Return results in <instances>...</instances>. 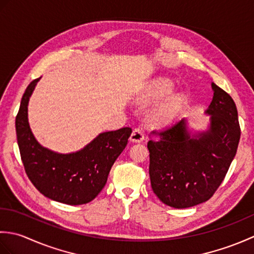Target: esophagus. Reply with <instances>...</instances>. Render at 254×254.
<instances>
[{"label":"esophagus","mask_w":254,"mask_h":254,"mask_svg":"<svg viewBox=\"0 0 254 254\" xmlns=\"http://www.w3.org/2000/svg\"><path fill=\"white\" fill-rule=\"evenodd\" d=\"M145 139V135H144V131L142 130V127H136L134 128L132 134H131V137H130V141L133 143H141Z\"/></svg>","instance_id":"34e87169"}]
</instances>
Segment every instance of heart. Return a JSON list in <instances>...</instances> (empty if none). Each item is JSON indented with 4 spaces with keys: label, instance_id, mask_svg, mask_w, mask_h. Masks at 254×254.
<instances>
[{
    "label": "heart",
    "instance_id": "1",
    "mask_svg": "<svg viewBox=\"0 0 254 254\" xmlns=\"http://www.w3.org/2000/svg\"><path fill=\"white\" fill-rule=\"evenodd\" d=\"M174 84L171 80L167 78H158L149 85L146 93L143 96V104H154L161 100L167 95H169ZM183 99L180 95H171L167 98L163 104H160L149 116V121L154 126L164 127L171 123L179 115L182 108Z\"/></svg>",
    "mask_w": 254,
    "mask_h": 254
}]
</instances>
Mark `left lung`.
Here are the masks:
<instances>
[{"label":"left lung","mask_w":254,"mask_h":254,"mask_svg":"<svg viewBox=\"0 0 254 254\" xmlns=\"http://www.w3.org/2000/svg\"><path fill=\"white\" fill-rule=\"evenodd\" d=\"M213 100L207 131L191 135L182 119L147 143L149 178L154 193L175 208H187L213 196L227 174L240 139L238 112L233 98L212 83Z\"/></svg>","instance_id":"8db88e82"}]
</instances>
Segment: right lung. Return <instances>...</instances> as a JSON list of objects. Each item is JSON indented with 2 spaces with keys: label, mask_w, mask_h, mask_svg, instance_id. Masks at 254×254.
Returning a JSON list of instances; mask_svg holds the SVG:
<instances>
[{
  "label": "right lung",
  "mask_w": 254,
  "mask_h": 254,
  "mask_svg": "<svg viewBox=\"0 0 254 254\" xmlns=\"http://www.w3.org/2000/svg\"><path fill=\"white\" fill-rule=\"evenodd\" d=\"M39 79H34L26 88L15 121L25 171L45 196L68 205L86 204L106 186L111 167L126 148L132 128L100 133L83 149L71 154L42 147L28 123V101Z\"/></svg>",
  "instance_id": "obj_1"
}]
</instances>
